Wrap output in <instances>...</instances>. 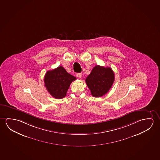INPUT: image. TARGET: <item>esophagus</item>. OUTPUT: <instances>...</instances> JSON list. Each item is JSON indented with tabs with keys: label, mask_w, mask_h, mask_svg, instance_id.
<instances>
[{
	"label": "esophagus",
	"mask_w": 160,
	"mask_h": 160,
	"mask_svg": "<svg viewBox=\"0 0 160 160\" xmlns=\"http://www.w3.org/2000/svg\"><path fill=\"white\" fill-rule=\"evenodd\" d=\"M77 76L79 78H81L82 77V74L81 73H79L77 74Z\"/></svg>",
	"instance_id": "esophagus-1"
}]
</instances>
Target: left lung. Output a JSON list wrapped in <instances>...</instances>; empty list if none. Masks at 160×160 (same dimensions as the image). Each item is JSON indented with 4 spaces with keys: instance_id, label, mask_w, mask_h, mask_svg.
Returning a JSON list of instances; mask_svg holds the SVG:
<instances>
[{
    "instance_id": "8db88e82",
    "label": "left lung",
    "mask_w": 160,
    "mask_h": 160,
    "mask_svg": "<svg viewBox=\"0 0 160 160\" xmlns=\"http://www.w3.org/2000/svg\"><path fill=\"white\" fill-rule=\"evenodd\" d=\"M114 81V74L110 67H94L86 82L92 96L100 97L106 94L111 88Z\"/></svg>"
}]
</instances>
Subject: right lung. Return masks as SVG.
<instances>
[{"instance_id":"right-lung-1","label":"right lung","mask_w":160,"mask_h":160,"mask_svg":"<svg viewBox=\"0 0 160 160\" xmlns=\"http://www.w3.org/2000/svg\"><path fill=\"white\" fill-rule=\"evenodd\" d=\"M76 78L66 71L62 66L47 72L44 78V85L51 96L56 99L66 96L70 84Z\"/></svg>"}]
</instances>
